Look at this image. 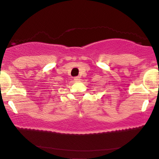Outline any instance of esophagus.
Here are the masks:
<instances>
[{
	"instance_id": "1",
	"label": "esophagus",
	"mask_w": 159,
	"mask_h": 159,
	"mask_svg": "<svg viewBox=\"0 0 159 159\" xmlns=\"http://www.w3.org/2000/svg\"><path fill=\"white\" fill-rule=\"evenodd\" d=\"M74 80L75 81H79L80 80H81V78H80L79 76H76V77L74 78Z\"/></svg>"
}]
</instances>
